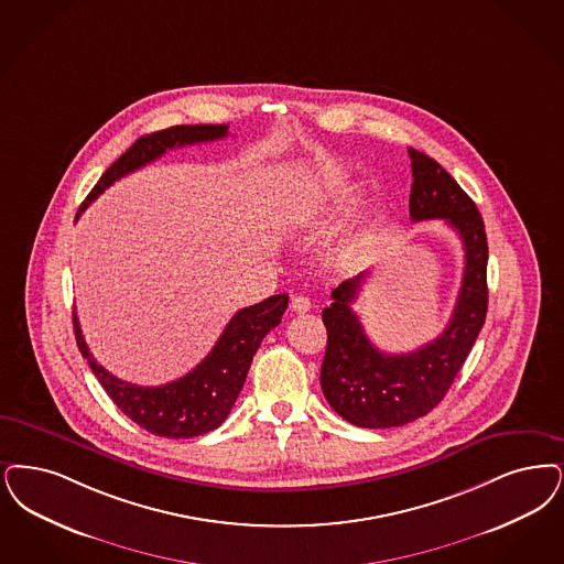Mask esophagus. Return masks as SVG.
Returning <instances> with one entry per match:
<instances>
[{
  "instance_id": "obj_1",
  "label": "esophagus",
  "mask_w": 564,
  "mask_h": 564,
  "mask_svg": "<svg viewBox=\"0 0 564 564\" xmlns=\"http://www.w3.org/2000/svg\"><path fill=\"white\" fill-rule=\"evenodd\" d=\"M293 313H308L311 311V300L306 295H293L290 302Z\"/></svg>"
}]
</instances>
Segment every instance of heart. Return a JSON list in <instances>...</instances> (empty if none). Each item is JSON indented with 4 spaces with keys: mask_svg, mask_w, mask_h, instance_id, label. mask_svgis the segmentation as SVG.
<instances>
[{
    "mask_svg": "<svg viewBox=\"0 0 564 564\" xmlns=\"http://www.w3.org/2000/svg\"><path fill=\"white\" fill-rule=\"evenodd\" d=\"M323 199H325V178L318 176V178H308V181L302 182L293 193V218L297 223L313 220L323 205ZM352 251H355V243H346L341 248L344 256H350Z\"/></svg>",
    "mask_w": 564,
    "mask_h": 564,
    "instance_id": "heart-1",
    "label": "heart"
}]
</instances>
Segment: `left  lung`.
Instances as JSON below:
<instances>
[{
	"mask_svg": "<svg viewBox=\"0 0 564 564\" xmlns=\"http://www.w3.org/2000/svg\"><path fill=\"white\" fill-rule=\"evenodd\" d=\"M413 223L445 220L464 243V274L453 315L441 336L413 352H382L365 336L352 302L365 272L341 281L323 308L327 350L321 388L327 403L359 429L405 426L443 401L473 350L487 316V232L473 199L429 155L409 149Z\"/></svg>",
	"mask_w": 564,
	"mask_h": 564,
	"instance_id": "left-lung-1",
	"label": "left lung"
}]
</instances>
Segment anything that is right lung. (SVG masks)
Listing matches in <instances>:
<instances>
[{"instance_id": "right-lung-1", "label": "right lung", "mask_w": 564, "mask_h": 564, "mask_svg": "<svg viewBox=\"0 0 564 564\" xmlns=\"http://www.w3.org/2000/svg\"><path fill=\"white\" fill-rule=\"evenodd\" d=\"M228 134V126H174L161 132L140 135L134 144L115 161L91 188L79 214L90 205L105 188L126 174L161 158L165 151L212 142ZM75 218V220H77ZM288 293L271 295L260 304L241 308L228 321L223 336L209 355L193 371L181 380L163 386H138L115 378L102 365H98L82 336L77 315H73L75 339L84 359H88L94 376L107 390L115 405L119 406L140 429L165 436V438H193L218 429L235 405L243 382L248 378L249 365L260 348L264 336L281 323L288 308Z\"/></svg>"}]
</instances>
